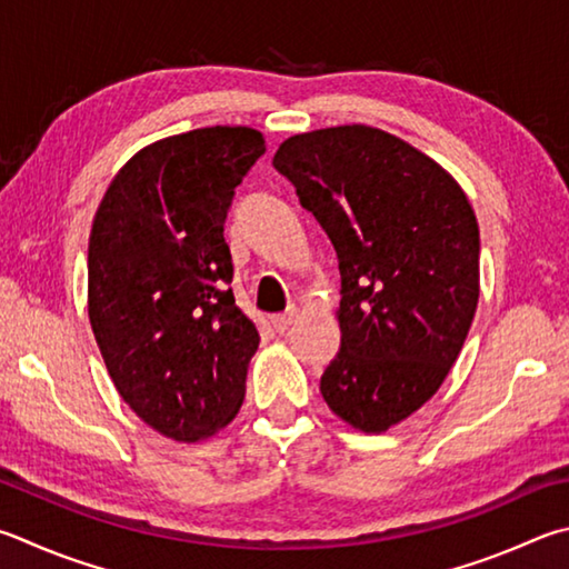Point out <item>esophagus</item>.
I'll list each match as a JSON object with an SVG mask.
<instances>
[{
	"instance_id": "34e87169",
	"label": "esophagus",
	"mask_w": 569,
	"mask_h": 569,
	"mask_svg": "<svg viewBox=\"0 0 569 569\" xmlns=\"http://www.w3.org/2000/svg\"><path fill=\"white\" fill-rule=\"evenodd\" d=\"M296 318H298V313H296V311L278 313V316H273V318H271V326H273L276 333H286V330L293 326V320H296Z\"/></svg>"
}]
</instances>
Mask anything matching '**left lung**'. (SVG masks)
<instances>
[{
	"label": "left lung",
	"mask_w": 569,
	"mask_h": 569,
	"mask_svg": "<svg viewBox=\"0 0 569 569\" xmlns=\"http://www.w3.org/2000/svg\"><path fill=\"white\" fill-rule=\"evenodd\" d=\"M273 167L333 241L340 350L320 392L360 432H386L436 396L480 298L478 219L450 173L366 123L286 139Z\"/></svg>",
	"instance_id": "1"
}]
</instances>
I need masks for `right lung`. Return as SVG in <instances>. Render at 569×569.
Here are the masks:
<instances>
[{"label":"right lung","instance_id":"right-lung-1","mask_svg":"<svg viewBox=\"0 0 569 569\" xmlns=\"http://www.w3.org/2000/svg\"><path fill=\"white\" fill-rule=\"evenodd\" d=\"M266 151L251 127L153 141L123 163L89 236V323L123 402L161 436L199 442L236 418L258 348L229 288L233 189Z\"/></svg>","mask_w":569,"mask_h":569}]
</instances>
